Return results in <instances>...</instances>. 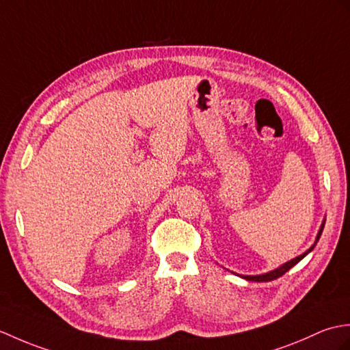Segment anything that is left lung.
I'll use <instances>...</instances> for the list:
<instances>
[{
  "instance_id": "1",
  "label": "left lung",
  "mask_w": 350,
  "mask_h": 350,
  "mask_svg": "<svg viewBox=\"0 0 350 350\" xmlns=\"http://www.w3.org/2000/svg\"><path fill=\"white\" fill-rule=\"evenodd\" d=\"M323 224H325V221H323ZM323 224L321 226V230H319V234H317V238H316V241H314L313 247H310L304 254H301V256H298V258H295V259H292V260H289V262H286L284 265H282L280 268H277V269H274V271H271V273H268V274H262V275H245V277H244L245 280H250V282H271V280H275V278H278V277H282L284 273H287V271H289L292 267L297 265V263H298L302 258H306V256L313 250L316 243H317V241H319V238H321V235H322Z\"/></svg>"
}]
</instances>
